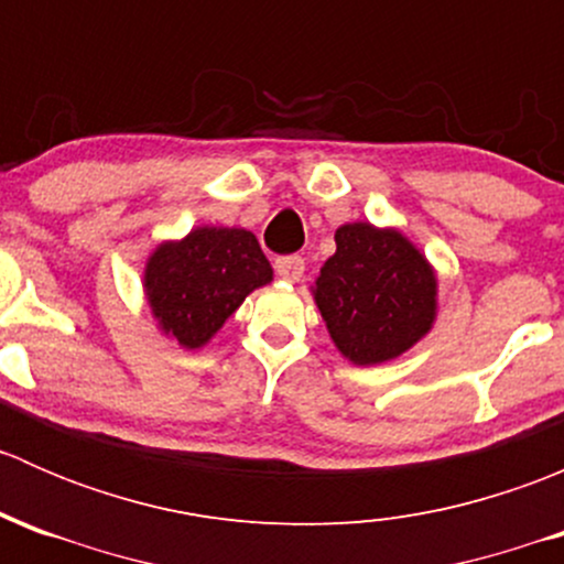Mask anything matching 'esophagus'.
Here are the masks:
<instances>
[{
  "label": "esophagus",
  "mask_w": 564,
  "mask_h": 564,
  "mask_svg": "<svg viewBox=\"0 0 564 564\" xmlns=\"http://www.w3.org/2000/svg\"><path fill=\"white\" fill-rule=\"evenodd\" d=\"M275 272L289 283H297L305 272V259L303 256H281L275 259Z\"/></svg>",
  "instance_id": "obj_1"
}]
</instances>
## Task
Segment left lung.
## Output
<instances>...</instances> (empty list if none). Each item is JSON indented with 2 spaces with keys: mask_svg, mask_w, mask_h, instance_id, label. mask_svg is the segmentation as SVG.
<instances>
[{
  "mask_svg": "<svg viewBox=\"0 0 564 564\" xmlns=\"http://www.w3.org/2000/svg\"><path fill=\"white\" fill-rule=\"evenodd\" d=\"M314 300L340 355L355 366H379L434 327L436 272L398 229L346 224L335 231Z\"/></svg>",
  "mask_w": 564,
  "mask_h": 564,
  "instance_id": "1",
  "label": "left lung"
}]
</instances>
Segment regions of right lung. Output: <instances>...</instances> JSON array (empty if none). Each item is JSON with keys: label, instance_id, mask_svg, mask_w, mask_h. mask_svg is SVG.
I'll return each mask as SVG.
<instances>
[{"label": "right lung", "instance_id": "1", "mask_svg": "<svg viewBox=\"0 0 564 564\" xmlns=\"http://www.w3.org/2000/svg\"><path fill=\"white\" fill-rule=\"evenodd\" d=\"M272 281L259 240L246 229L198 226L161 242L144 267V292L158 327L185 349H202L253 289Z\"/></svg>", "mask_w": 564, "mask_h": 564}]
</instances>
